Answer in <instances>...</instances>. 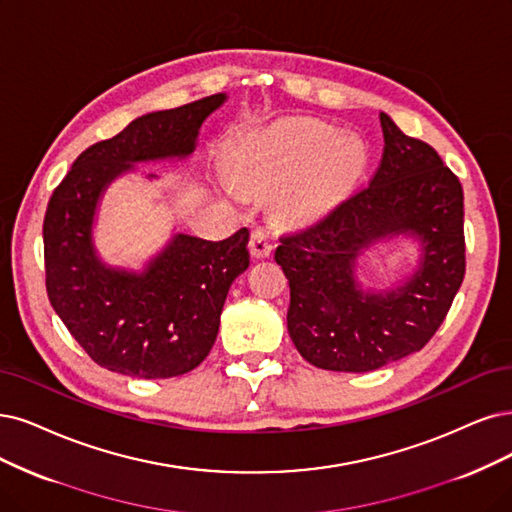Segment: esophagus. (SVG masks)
I'll return each mask as SVG.
<instances>
[{"instance_id":"1","label":"esophagus","mask_w":512,"mask_h":512,"mask_svg":"<svg viewBox=\"0 0 512 512\" xmlns=\"http://www.w3.org/2000/svg\"><path fill=\"white\" fill-rule=\"evenodd\" d=\"M272 249H274V240L270 236V232L266 230H255L251 234V240H249V251L255 259H266L272 255Z\"/></svg>"}]
</instances>
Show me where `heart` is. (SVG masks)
I'll return each instance as SVG.
<instances>
[{
	"label": "heart",
	"mask_w": 512,
	"mask_h": 512,
	"mask_svg": "<svg viewBox=\"0 0 512 512\" xmlns=\"http://www.w3.org/2000/svg\"><path fill=\"white\" fill-rule=\"evenodd\" d=\"M363 160L352 135L318 120H291L242 145L232 162V177L246 189L274 187L293 177L291 200L299 208L318 204L342 187Z\"/></svg>",
	"instance_id": "b5f03b06"
}]
</instances>
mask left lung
<instances>
[{
    "label": "left lung",
    "instance_id": "1",
    "mask_svg": "<svg viewBox=\"0 0 512 512\" xmlns=\"http://www.w3.org/2000/svg\"><path fill=\"white\" fill-rule=\"evenodd\" d=\"M384 154L371 181L299 230L274 253L289 280L287 327L299 354L327 371L365 373L422 350L453 304L464 272V192L428 143L380 113ZM413 233L419 272L392 292H363L353 278L377 239Z\"/></svg>",
    "mask_w": 512,
    "mask_h": 512
}]
</instances>
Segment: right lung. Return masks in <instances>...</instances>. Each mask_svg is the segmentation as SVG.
Listing matches in <instances>:
<instances>
[{"label": "right lung", "mask_w": 512, "mask_h": 512, "mask_svg": "<svg viewBox=\"0 0 512 512\" xmlns=\"http://www.w3.org/2000/svg\"><path fill=\"white\" fill-rule=\"evenodd\" d=\"M213 94L130 122L90 145L54 189L44 217L46 291L59 318L94 363L141 380L196 369L211 352L236 276L249 268V230L213 242L177 234L145 272L107 268L92 244V219L105 187L135 162L185 158Z\"/></svg>", "instance_id": "1"}]
</instances>
